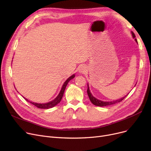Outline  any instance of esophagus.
Listing matches in <instances>:
<instances>
[{
	"mask_svg": "<svg viewBox=\"0 0 151 151\" xmlns=\"http://www.w3.org/2000/svg\"><path fill=\"white\" fill-rule=\"evenodd\" d=\"M86 67H84L83 65L81 66L80 67V68H79V71H80V72L81 73H84V72H86Z\"/></svg>",
	"mask_w": 151,
	"mask_h": 151,
	"instance_id": "esophagus-1",
	"label": "esophagus"
}]
</instances>
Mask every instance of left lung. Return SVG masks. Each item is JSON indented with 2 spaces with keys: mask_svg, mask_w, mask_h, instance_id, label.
<instances>
[{
  "mask_svg": "<svg viewBox=\"0 0 151 151\" xmlns=\"http://www.w3.org/2000/svg\"><path fill=\"white\" fill-rule=\"evenodd\" d=\"M132 35H133V37L134 38L136 37H135V35H134V34L133 32H132ZM135 40V41L137 42V39L135 38L134 39ZM138 43V42H137ZM87 92H88V96H89V98L91 100V101L92 103V104L94 105H96V106H109V105H113V104H116V103H119V102H121V101H122L127 96V95L126 96L122 97V99H119V100H115V101H101V100H99L98 99H97L96 98H95L92 93H91L90 92V90H89V86L88 85V91H87Z\"/></svg>",
  "mask_w": 151,
  "mask_h": 151,
  "instance_id": "8db88e82",
  "label": "left lung"
}]
</instances>
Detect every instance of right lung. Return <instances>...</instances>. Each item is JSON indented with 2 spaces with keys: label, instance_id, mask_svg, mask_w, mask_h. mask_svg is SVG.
I'll return each mask as SVG.
<instances>
[{
  "label": "right lung",
  "instance_id": "add662e5",
  "mask_svg": "<svg viewBox=\"0 0 151 151\" xmlns=\"http://www.w3.org/2000/svg\"><path fill=\"white\" fill-rule=\"evenodd\" d=\"M75 76V75H73L72 76H71L70 78H68L67 80H66V81L64 83V84H63L62 88L61 89V91L59 93V94L58 95V96L55 98L54 100H53L52 101H50V102H48V103H46V104H37V103H34V102H32V101H29L27 99H26V98H24V99L27 101H29L30 102L31 104L34 105V106H35L36 107L38 108H41V109H49V108H52L54 107V106L57 105L62 100V98L63 97V93H64V91H65V89L66 88V86L68 84V83L71 80H72L73 78H74V77Z\"/></svg>",
  "mask_w": 151,
  "mask_h": 151
}]
</instances>
